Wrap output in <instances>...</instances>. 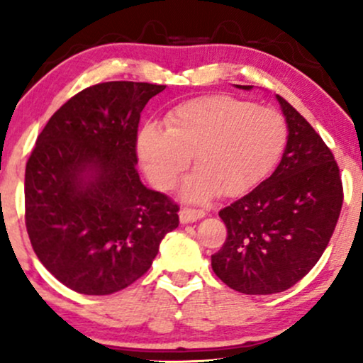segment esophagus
<instances>
[{"instance_id": "esophagus-1", "label": "esophagus", "mask_w": 363, "mask_h": 363, "mask_svg": "<svg viewBox=\"0 0 363 363\" xmlns=\"http://www.w3.org/2000/svg\"><path fill=\"white\" fill-rule=\"evenodd\" d=\"M205 215L206 213L203 210H194V208H182V210L179 211V220H181V223H191V222H196V220H201Z\"/></svg>"}]
</instances>
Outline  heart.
Wrapping results in <instances>:
<instances>
[{
	"mask_svg": "<svg viewBox=\"0 0 363 363\" xmlns=\"http://www.w3.org/2000/svg\"><path fill=\"white\" fill-rule=\"evenodd\" d=\"M289 129L283 116L230 95L196 97L165 116V129L148 124L138 133L136 152L147 177L172 189L193 155L196 172L184 184L187 199L218 191L247 193L280 160Z\"/></svg>",
	"mask_w": 363,
	"mask_h": 363,
	"instance_id": "heart-1",
	"label": "heart"
}]
</instances>
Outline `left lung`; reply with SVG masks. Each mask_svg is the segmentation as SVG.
<instances>
[{
    "label": "left lung",
    "instance_id": "left-lung-1",
    "mask_svg": "<svg viewBox=\"0 0 363 363\" xmlns=\"http://www.w3.org/2000/svg\"><path fill=\"white\" fill-rule=\"evenodd\" d=\"M277 101L289 128L280 164L220 210L227 239L211 256L216 277L245 295L278 294L302 280L328 247L343 205L331 150L285 99L277 95Z\"/></svg>",
    "mask_w": 363,
    "mask_h": 363
}]
</instances>
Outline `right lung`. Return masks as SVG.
I'll return each mask as SVG.
<instances>
[{
	"label": "right lung",
	"instance_id": "obj_1",
	"mask_svg": "<svg viewBox=\"0 0 363 363\" xmlns=\"http://www.w3.org/2000/svg\"><path fill=\"white\" fill-rule=\"evenodd\" d=\"M165 85L107 82L52 114L25 169V225L49 273L83 295H109L143 277L179 206L136 170L141 111Z\"/></svg>",
	"mask_w": 363,
	"mask_h": 363
}]
</instances>
